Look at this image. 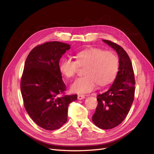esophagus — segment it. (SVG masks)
<instances>
[{
	"label": "esophagus",
	"mask_w": 154,
	"mask_h": 154,
	"mask_svg": "<svg viewBox=\"0 0 154 154\" xmlns=\"http://www.w3.org/2000/svg\"><path fill=\"white\" fill-rule=\"evenodd\" d=\"M85 98V96L84 95H82V94H78V99L79 100H82L83 99Z\"/></svg>",
	"instance_id": "1"
}]
</instances>
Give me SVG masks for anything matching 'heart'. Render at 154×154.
<instances>
[{
  "label": "heart",
  "instance_id": "b5f03b06",
  "mask_svg": "<svg viewBox=\"0 0 154 154\" xmlns=\"http://www.w3.org/2000/svg\"><path fill=\"white\" fill-rule=\"evenodd\" d=\"M76 60L63 58L59 63V71L67 78L76 75L79 66L86 67L85 76L78 78L71 85V91L85 94L94 90L97 84L106 86L112 82L118 71V58L112 51L91 48L79 51Z\"/></svg>",
  "mask_w": 154,
  "mask_h": 154
}]
</instances>
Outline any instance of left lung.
Instances as JSON below:
<instances>
[{
    "instance_id": "left-lung-1",
    "label": "left lung",
    "mask_w": 154,
    "mask_h": 154,
    "mask_svg": "<svg viewBox=\"0 0 154 154\" xmlns=\"http://www.w3.org/2000/svg\"><path fill=\"white\" fill-rule=\"evenodd\" d=\"M105 43L116 50L119 56V71L108 91L97 96L98 101L92 122L101 129L117 127L127 117L134 99L135 78L128 54L122 47L110 40Z\"/></svg>"
}]
</instances>
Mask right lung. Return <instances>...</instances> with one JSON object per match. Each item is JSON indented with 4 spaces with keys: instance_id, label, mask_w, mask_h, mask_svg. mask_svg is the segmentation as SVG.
Wrapping results in <instances>:
<instances>
[{
    "instance_id": "right-lung-1",
    "label": "right lung",
    "mask_w": 154,
    "mask_h": 154,
    "mask_svg": "<svg viewBox=\"0 0 154 154\" xmlns=\"http://www.w3.org/2000/svg\"><path fill=\"white\" fill-rule=\"evenodd\" d=\"M70 45L48 42L37 45L27 56L20 83L25 109L39 127L60 128L67 120L68 106L77 95H63L66 86L59 71L62 56Z\"/></svg>"
}]
</instances>
